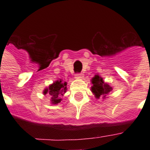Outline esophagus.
Segmentation results:
<instances>
[{"label": "esophagus", "instance_id": "obj_1", "mask_svg": "<svg viewBox=\"0 0 150 150\" xmlns=\"http://www.w3.org/2000/svg\"><path fill=\"white\" fill-rule=\"evenodd\" d=\"M75 79H82V78L84 77V75L82 73H78V74H75Z\"/></svg>", "mask_w": 150, "mask_h": 150}]
</instances>
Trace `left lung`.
Returning <instances> with one entry per match:
<instances>
[{
  "instance_id": "1",
  "label": "left lung",
  "mask_w": 150,
  "mask_h": 150,
  "mask_svg": "<svg viewBox=\"0 0 150 150\" xmlns=\"http://www.w3.org/2000/svg\"><path fill=\"white\" fill-rule=\"evenodd\" d=\"M91 90L93 93L96 98H100V96L105 99L108 94L112 91V87L108 83L104 82L99 75H96L92 79Z\"/></svg>"
}]
</instances>
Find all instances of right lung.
<instances>
[{
  "instance_id": "right-lung-1",
  "label": "right lung",
  "mask_w": 150,
  "mask_h": 150,
  "mask_svg": "<svg viewBox=\"0 0 150 150\" xmlns=\"http://www.w3.org/2000/svg\"><path fill=\"white\" fill-rule=\"evenodd\" d=\"M67 82H63L61 79L57 80L53 84L50 85L48 88L43 90V94H47L50 96V101L52 104H57L61 103V96H63L67 90Z\"/></svg>"
}]
</instances>
